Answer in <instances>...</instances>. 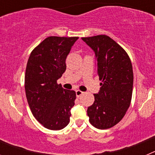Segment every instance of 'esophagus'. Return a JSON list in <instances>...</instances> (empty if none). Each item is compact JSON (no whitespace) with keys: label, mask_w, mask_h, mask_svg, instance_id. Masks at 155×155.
<instances>
[{"label":"esophagus","mask_w":155,"mask_h":155,"mask_svg":"<svg viewBox=\"0 0 155 155\" xmlns=\"http://www.w3.org/2000/svg\"><path fill=\"white\" fill-rule=\"evenodd\" d=\"M83 91H80V90H77L76 91V96L78 97V98H79L80 96H81L82 94H83Z\"/></svg>","instance_id":"1"}]
</instances>
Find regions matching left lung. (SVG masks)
<instances>
[{
  "mask_svg": "<svg viewBox=\"0 0 155 155\" xmlns=\"http://www.w3.org/2000/svg\"><path fill=\"white\" fill-rule=\"evenodd\" d=\"M94 50L100 83L94 102L87 108L90 124L97 129L114 127L124 118L132 98L134 73L127 52L110 37L98 35L83 37Z\"/></svg>",
  "mask_w": 155,
  "mask_h": 155,
  "instance_id": "obj_1",
  "label": "left lung"
}]
</instances>
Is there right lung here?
<instances>
[{
	"mask_svg": "<svg viewBox=\"0 0 155 155\" xmlns=\"http://www.w3.org/2000/svg\"><path fill=\"white\" fill-rule=\"evenodd\" d=\"M78 37L50 36L31 51L25 75V89L37 121L52 130L68 125L76 92L57 84L66 71V58Z\"/></svg>",
	"mask_w": 155,
	"mask_h": 155,
	"instance_id": "obj_1",
	"label": "right lung"
}]
</instances>
